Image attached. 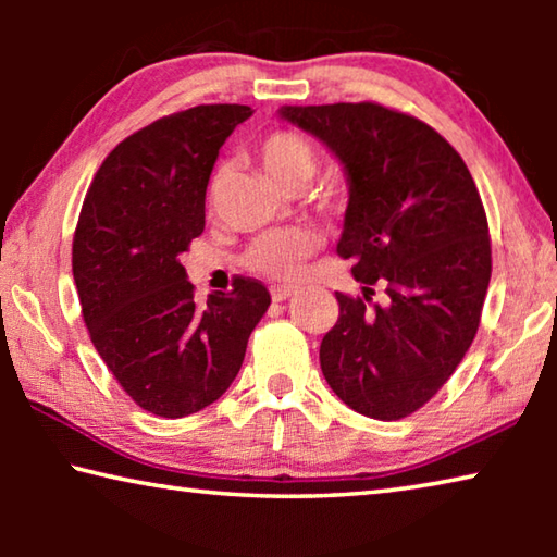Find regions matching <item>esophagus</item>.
Masks as SVG:
<instances>
[{
  "instance_id": "34e87169",
  "label": "esophagus",
  "mask_w": 557,
  "mask_h": 557,
  "mask_svg": "<svg viewBox=\"0 0 557 557\" xmlns=\"http://www.w3.org/2000/svg\"><path fill=\"white\" fill-rule=\"evenodd\" d=\"M270 295L275 301H285L292 295H297V287L295 285H275V287H270Z\"/></svg>"
}]
</instances>
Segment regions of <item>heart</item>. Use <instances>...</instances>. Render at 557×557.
<instances>
[{"label": "heart", "instance_id": "heart-1", "mask_svg": "<svg viewBox=\"0 0 557 557\" xmlns=\"http://www.w3.org/2000/svg\"><path fill=\"white\" fill-rule=\"evenodd\" d=\"M258 154L268 176L277 186L285 188V191L292 186L307 188V184L312 182L319 169V159L312 143L289 129L270 132V135L260 143ZM219 178H221V172H215L211 188H215ZM317 245H319L317 235L305 228L268 233V235H260V238L245 250L243 265L252 272H258V275L285 280V277L297 275L301 262L312 256Z\"/></svg>", "mask_w": 557, "mask_h": 557}]
</instances>
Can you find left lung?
I'll return each mask as SVG.
<instances>
[{"instance_id": "1", "label": "left lung", "mask_w": 557, "mask_h": 557, "mask_svg": "<svg viewBox=\"0 0 557 557\" xmlns=\"http://www.w3.org/2000/svg\"><path fill=\"white\" fill-rule=\"evenodd\" d=\"M280 117L326 145L348 182L336 252L363 295L336 292L324 379L366 418H408L455 373L482 319L492 243L474 178L430 125L375 102L285 106Z\"/></svg>"}]
</instances>
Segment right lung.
I'll list each match as a JSON object with an SVG mask.
<instances>
[{
  "label": "right lung",
  "mask_w": 557,
  "mask_h": 557,
  "mask_svg": "<svg viewBox=\"0 0 557 557\" xmlns=\"http://www.w3.org/2000/svg\"><path fill=\"white\" fill-rule=\"evenodd\" d=\"M250 115L248 106H199L152 122L112 149L83 201L73 238L83 322L122 391L159 418L219 400L270 307L250 277L196 305L178 262L203 233L219 149Z\"/></svg>",
  "instance_id": "right-lung-1"
}]
</instances>
